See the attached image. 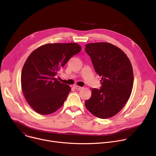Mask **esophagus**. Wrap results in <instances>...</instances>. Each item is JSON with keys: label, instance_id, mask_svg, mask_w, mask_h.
Instances as JSON below:
<instances>
[{"label": "esophagus", "instance_id": "1", "mask_svg": "<svg viewBox=\"0 0 156 156\" xmlns=\"http://www.w3.org/2000/svg\"><path fill=\"white\" fill-rule=\"evenodd\" d=\"M74 88H75L76 90H81V89L83 88V87H80V86H78V85H74Z\"/></svg>", "mask_w": 156, "mask_h": 156}]
</instances>
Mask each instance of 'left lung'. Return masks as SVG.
<instances>
[{
    "mask_svg": "<svg viewBox=\"0 0 156 156\" xmlns=\"http://www.w3.org/2000/svg\"><path fill=\"white\" fill-rule=\"evenodd\" d=\"M85 51L96 73L101 76V88H92L85 107L97 117L110 118L122 109L130 97L133 84L131 63L122 49L108 43L87 44Z\"/></svg>",
    "mask_w": 156,
    "mask_h": 156,
    "instance_id": "1",
    "label": "left lung"
}]
</instances>
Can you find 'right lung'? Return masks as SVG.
<instances>
[{
  "instance_id": "obj_1",
  "label": "right lung",
  "mask_w": 156,
  "mask_h": 156,
  "mask_svg": "<svg viewBox=\"0 0 156 156\" xmlns=\"http://www.w3.org/2000/svg\"><path fill=\"white\" fill-rule=\"evenodd\" d=\"M77 43H48L41 46L27 58L21 73V88L29 106L41 115L57 111L71 88L55 76L73 55L80 53Z\"/></svg>"
}]
</instances>
